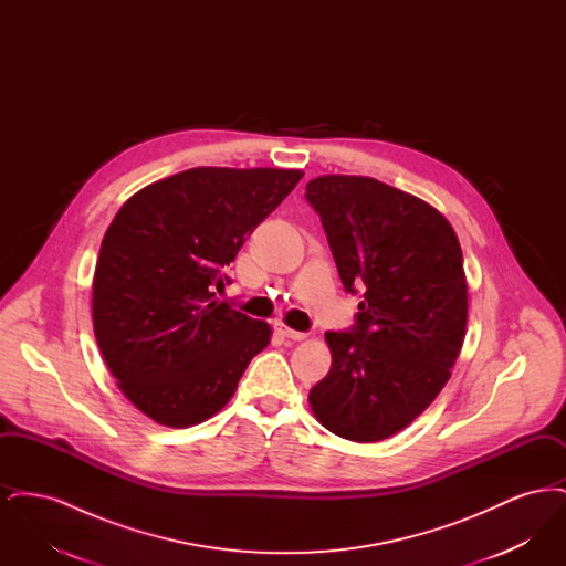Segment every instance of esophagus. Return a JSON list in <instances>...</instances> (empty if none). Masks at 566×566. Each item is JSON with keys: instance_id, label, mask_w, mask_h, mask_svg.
<instances>
[{"instance_id": "34e87169", "label": "esophagus", "mask_w": 566, "mask_h": 566, "mask_svg": "<svg viewBox=\"0 0 566 566\" xmlns=\"http://www.w3.org/2000/svg\"><path fill=\"white\" fill-rule=\"evenodd\" d=\"M275 333H277L280 337H284V339H291V342H303V339L307 337L305 333L293 331V328L286 326V324H275Z\"/></svg>"}]
</instances>
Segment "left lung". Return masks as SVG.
Masks as SVG:
<instances>
[{
    "instance_id": "left-lung-1",
    "label": "left lung",
    "mask_w": 566,
    "mask_h": 566,
    "mask_svg": "<svg viewBox=\"0 0 566 566\" xmlns=\"http://www.w3.org/2000/svg\"><path fill=\"white\" fill-rule=\"evenodd\" d=\"M344 289L352 331L324 335L331 369L310 390L316 420L374 443L409 427L441 392L464 342L467 277L448 218L431 203L367 176L307 182Z\"/></svg>"
}]
</instances>
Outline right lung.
I'll return each mask as SVG.
<instances>
[{
  "mask_svg": "<svg viewBox=\"0 0 566 566\" xmlns=\"http://www.w3.org/2000/svg\"><path fill=\"white\" fill-rule=\"evenodd\" d=\"M301 178L192 167L137 190L114 216L93 277L95 339L120 392L157 424L212 418L268 348L270 324L220 303L214 286Z\"/></svg>",
  "mask_w": 566,
  "mask_h": 566,
  "instance_id": "right-lung-1",
  "label": "right lung"
}]
</instances>
